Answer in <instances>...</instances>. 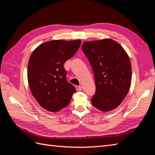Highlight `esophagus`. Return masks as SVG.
Here are the masks:
<instances>
[{"mask_svg": "<svg viewBox=\"0 0 155 155\" xmlns=\"http://www.w3.org/2000/svg\"><path fill=\"white\" fill-rule=\"evenodd\" d=\"M82 89H83V87L81 86H77L76 87V90L77 91H82Z\"/></svg>", "mask_w": 155, "mask_h": 155, "instance_id": "34e87169", "label": "esophagus"}]
</instances>
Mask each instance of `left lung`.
<instances>
[{"label": "left lung", "mask_w": 155, "mask_h": 155, "mask_svg": "<svg viewBox=\"0 0 155 155\" xmlns=\"http://www.w3.org/2000/svg\"><path fill=\"white\" fill-rule=\"evenodd\" d=\"M82 50L94 74L96 91L91 99L92 105L105 112L114 110L130 88L132 69L129 55L110 39L84 42Z\"/></svg>", "instance_id": "1"}]
</instances>
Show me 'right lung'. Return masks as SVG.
I'll return each instance as SVG.
<instances>
[{"label":"right lung","instance_id":"add662e5","mask_svg":"<svg viewBox=\"0 0 155 155\" xmlns=\"http://www.w3.org/2000/svg\"><path fill=\"white\" fill-rule=\"evenodd\" d=\"M81 40H54L33 51L28 65V81L32 95L46 110L55 112L67 107L76 92L66 79L64 63L76 53Z\"/></svg>","mask_w":155,"mask_h":155}]
</instances>
